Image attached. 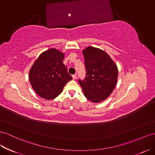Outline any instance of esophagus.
I'll return each mask as SVG.
<instances>
[{
    "label": "esophagus",
    "mask_w": 155,
    "mask_h": 155,
    "mask_svg": "<svg viewBox=\"0 0 155 155\" xmlns=\"http://www.w3.org/2000/svg\"><path fill=\"white\" fill-rule=\"evenodd\" d=\"M72 77H73V79H74V80H75V79L77 78V74H74L72 75Z\"/></svg>",
    "instance_id": "34e87169"
}]
</instances>
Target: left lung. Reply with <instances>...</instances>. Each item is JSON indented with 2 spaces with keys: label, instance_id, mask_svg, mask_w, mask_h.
Segmentation results:
<instances>
[{
  "label": "left lung",
  "instance_id": "1",
  "mask_svg": "<svg viewBox=\"0 0 155 155\" xmlns=\"http://www.w3.org/2000/svg\"><path fill=\"white\" fill-rule=\"evenodd\" d=\"M86 77L78 79L84 96L93 103L105 100L117 84V65L107 52L98 48L88 47L82 51Z\"/></svg>",
  "mask_w": 155,
  "mask_h": 155
}]
</instances>
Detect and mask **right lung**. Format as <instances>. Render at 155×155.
Here are the masks:
<instances>
[{"label": "right lung", "instance_id": "1", "mask_svg": "<svg viewBox=\"0 0 155 155\" xmlns=\"http://www.w3.org/2000/svg\"><path fill=\"white\" fill-rule=\"evenodd\" d=\"M64 54L50 48L39 55L31 68L29 80L34 91L43 99H54L72 79L64 64Z\"/></svg>", "mask_w": 155, "mask_h": 155}]
</instances>
